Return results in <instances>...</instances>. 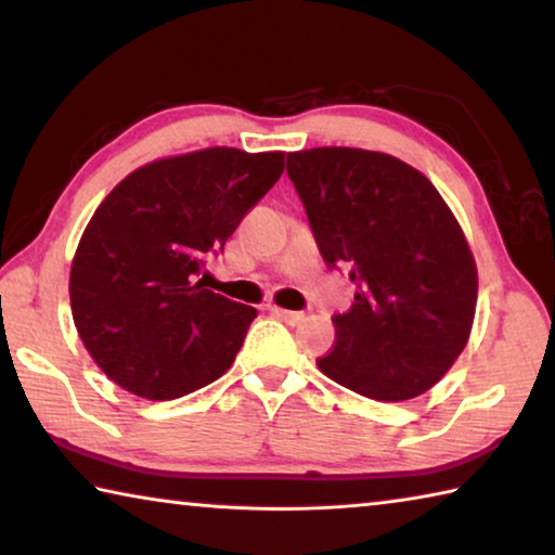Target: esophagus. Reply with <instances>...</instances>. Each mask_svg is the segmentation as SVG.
Instances as JSON below:
<instances>
[{
    "label": "esophagus",
    "mask_w": 555,
    "mask_h": 555,
    "mask_svg": "<svg viewBox=\"0 0 555 555\" xmlns=\"http://www.w3.org/2000/svg\"><path fill=\"white\" fill-rule=\"evenodd\" d=\"M269 311L274 313V315L279 318V321H284V323H288V325H298V323L306 318L300 311H286V308H279V306H271Z\"/></svg>",
    "instance_id": "esophagus-1"
}]
</instances>
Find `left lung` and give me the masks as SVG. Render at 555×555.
<instances>
[{"label": "left lung", "instance_id": "left-lung-1", "mask_svg": "<svg viewBox=\"0 0 555 555\" xmlns=\"http://www.w3.org/2000/svg\"><path fill=\"white\" fill-rule=\"evenodd\" d=\"M318 249L357 286L333 315L335 345L318 367L377 401L428 391L467 345L477 269L446 201L389 154L323 146L286 156Z\"/></svg>", "mask_w": 555, "mask_h": 555}]
</instances>
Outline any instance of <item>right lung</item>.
<instances>
[{"label": "right lung", "instance_id": "1", "mask_svg": "<svg viewBox=\"0 0 555 555\" xmlns=\"http://www.w3.org/2000/svg\"><path fill=\"white\" fill-rule=\"evenodd\" d=\"M281 173L284 152L212 146L137 168L100 203L70 267V308L121 389L168 401L230 370L257 311L198 276Z\"/></svg>", "mask_w": 555, "mask_h": 555}]
</instances>
